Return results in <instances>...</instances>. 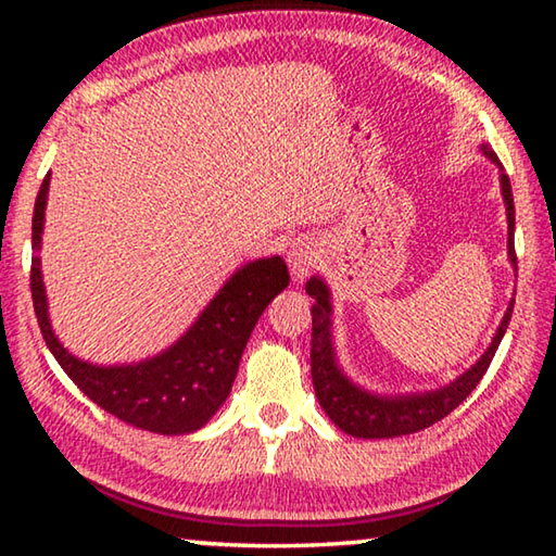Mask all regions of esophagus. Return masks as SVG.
<instances>
[{"label": "esophagus", "mask_w": 556, "mask_h": 556, "mask_svg": "<svg viewBox=\"0 0 556 556\" xmlns=\"http://www.w3.org/2000/svg\"><path fill=\"white\" fill-rule=\"evenodd\" d=\"M316 244L306 238H299L289 244V252H287V262H289V269H291V277L294 281L304 279L312 267L316 265Z\"/></svg>", "instance_id": "34e87169"}]
</instances>
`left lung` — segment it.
<instances>
[{
	"label": "left lung",
	"instance_id": "1",
	"mask_svg": "<svg viewBox=\"0 0 556 556\" xmlns=\"http://www.w3.org/2000/svg\"><path fill=\"white\" fill-rule=\"evenodd\" d=\"M481 152L491 159V162L501 168V193L505 201L507 213V257L517 271V257H515V203H513V188L510 178H507L503 164L497 162L495 152L488 144H481ZM306 294L314 299L312 306V378L318 404H321L328 419L333 425L351 434L355 439H392L421 431L439 419H444L448 412H454L460 402H464L476 384L491 365L493 355L501 345L503 336L510 324L515 299L507 304V312L503 316L501 326L493 336L488 351L478 357L476 365L458 375L454 382L444 384L439 390L429 392H412V394H375L368 392L361 384H355L348 375L341 370L336 357L333 345V304H331V289H328L321 277H312L306 281Z\"/></svg>",
	"mask_w": 556,
	"mask_h": 556
}]
</instances>
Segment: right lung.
Instances as JSON below:
<instances>
[{"label": "right lung", "instance_id": "right-lung-1", "mask_svg": "<svg viewBox=\"0 0 556 556\" xmlns=\"http://www.w3.org/2000/svg\"><path fill=\"white\" fill-rule=\"evenodd\" d=\"M51 172L46 174L34 205L31 244L41 250ZM289 285L279 255L240 267L225 281L193 326L166 351L139 363L96 365L80 361L53 333L49 299L41 277V257L31 260V296L43 341L65 375L88 397L127 425L164 437L199 431L228 400L240 357L260 316Z\"/></svg>", "mask_w": 556, "mask_h": 556}]
</instances>
